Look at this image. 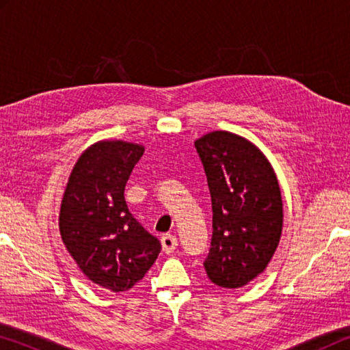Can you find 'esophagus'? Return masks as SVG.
Segmentation results:
<instances>
[{
  "instance_id": "34e87169",
  "label": "esophagus",
  "mask_w": 350,
  "mask_h": 350,
  "mask_svg": "<svg viewBox=\"0 0 350 350\" xmlns=\"http://www.w3.org/2000/svg\"><path fill=\"white\" fill-rule=\"evenodd\" d=\"M161 242H162V250L165 252V253H173L174 250H176V247H177V239H176V236H173V234H165V236H162V239H161Z\"/></svg>"
}]
</instances>
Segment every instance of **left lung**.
Here are the masks:
<instances>
[{
    "mask_svg": "<svg viewBox=\"0 0 350 350\" xmlns=\"http://www.w3.org/2000/svg\"><path fill=\"white\" fill-rule=\"evenodd\" d=\"M208 182L213 238L204 267L224 288L267 269L282 233V198L267 157L245 137L213 131L194 142Z\"/></svg>",
    "mask_w": 350,
    "mask_h": 350,
    "instance_id": "1",
    "label": "left lung"
}]
</instances>
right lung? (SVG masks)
Segmentation results:
<instances>
[{"instance_id": "right-lung-1", "label": "right lung", "mask_w": 350, "mask_h": 350, "mask_svg": "<svg viewBox=\"0 0 350 350\" xmlns=\"http://www.w3.org/2000/svg\"><path fill=\"white\" fill-rule=\"evenodd\" d=\"M144 145L98 140L75 162L64 189L58 227L62 241L88 280L126 292L145 276L161 242L129 213L125 185Z\"/></svg>"}]
</instances>
